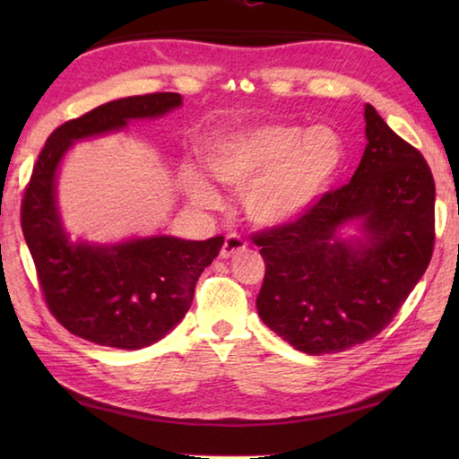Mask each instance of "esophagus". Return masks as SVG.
<instances>
[{"label": "esophagus", "mask_w": 459, "mask_h": 459, "mask_svg": "<svg viewBox=\"0 0 459 459\" xmlns=\"http://www.w3.org/2000/svg\"><path fill=\"white\" fill-rule=\"evenodd\" d=\"M247 243L238 235H229L224 238V245L221 248V257L222 259H229V257H235L240 251H245Z\"/></svg>", "instance_id": "1"}]
</instances>
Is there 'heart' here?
I'll list each match as a JSON object with an SVG mask.
<instances>
[{"instance_id":"1","label":"heart","mask_w":459,"mask_h":459,"mask_svg":"<svg viewBox=\"0 0 459 459\" xmlns=\"http://www.w3.org/2000/svg\"><path fill=\"white\" fill-rule=\"evenodd\" d=\"M222 186L243 190V211L259 227H283L299 219L330 188L344 164V143L328 126L255 123L221 137L206 153ZM194 204L219 206V192L198 169H186Z\"/></svg>"}]
</instances>
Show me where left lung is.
<instances>
[{"mask_svg": "<svg viewBox=\"0 0 459 459\" xmlns=\"http://www.w3.org/2000/svg\"><path fill=\"white\" fill-rule=\"evenodd\" d=\"M367 147L351 184L298 221L255 235L265 261L257 312L295 351L322 356L388 325L431 261L435 182L413 145L364 107ZM356 223V238L339 230Z\"/></svg>", "mask_w": 459, "mask_h": 459, "instance_id": "obj_1", "label": "left lung"}]
</instances>
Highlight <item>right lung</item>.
Segmentation results:
<instances>
[{
  "mask_svg": "<svg viewBox=\"0 0 459 459\" xmlns=\"http://www.w3.org/2000/svg\"><path fill=\"white\" fill-rule=\"evenodd\" d=\"M180 105L178 92L111 100L52 131L38 155L22 200V230L46 304L74 336L121 351L161 340L182 322L200 273L221 251L222 237L73 240L60 219L58 168L74 142L121 131L134 119L164 117Z\"/></svg>",
  "mask_w": 459,
  "mask_h": 459,
  "instance_id": "add662e5",
  "label": "right lung"
}]
</instances>
